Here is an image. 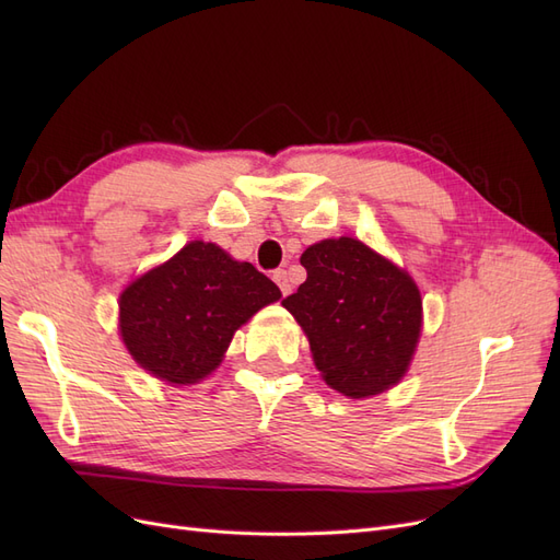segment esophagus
Wrapping results in <instances>:
<instances>
[{
    "mask_svg": "<svg viewBox=\"0 0 560 560\" xmlns=\"http://www.w3.org/2000/svg\"><path fill=\"white\" fill-rule=\"evenodd\" d=\"M273 280H276V284L280 287V292H282L284 296L292 292V282H290V278H287V270H284V268L273 270Z\"/></svg>",
    "mask_w": 560,
    "mask_h": 560,
    "instance_id": "1",
    "label": "esophagus"
}]
</instances>
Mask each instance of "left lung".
<instances>
[{
	"mask_svg": "<svg viewBox=\"0 0 560 560\" xmlns=\"http://www.w3.org/2000/svg\"><path fill=\"white\" fill-rule=\"evenodd\" d=\"M306 282L282 306L306 331L327 385L362 399L393 387L420 336V292L401 268L354 238L301 254Z\"/></svg>",
	"mask_w": 560,
	"mask_h": 560,
	"instance_id": "obj_1",
	"label": "left lung"
}]
</instances>
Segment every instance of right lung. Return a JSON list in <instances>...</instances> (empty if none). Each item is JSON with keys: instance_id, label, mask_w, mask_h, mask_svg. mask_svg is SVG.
I'll use <instances>...</instances> for the list:
<instances>
[{"instance_id": "1", "label": "right lung", "mask_w": 560, "mask_h": 560, "mask_svg": "<svg viewBox=\"0 0 560 560\" xmlns=\"http://www.w3.org/2000/svg\"><path fill=\"white\" fill-rule=\"evenodd\" d=\"M280 296L278 284L252 264L196 241L126 287L118 327L135 362L186 385L217 369L233 331Z\"/></svg>"}]
</instances>
